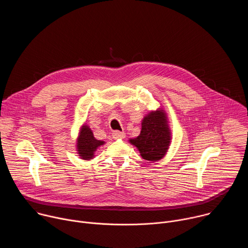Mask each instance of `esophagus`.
Returning a JSON list of instances; mask_svg holds the SVG:
<instances>
[{
    "label": "esophagus",
    "instance_id": "esophagus-1",
    "mask_svg": "<svg viewBox=\"0 0 248 248\" xmlns=\"http://www.w3.org/2000/svg\"><path fill=\"white\" fill-rule=\"evenodd\" d=\"M113 137L115 139H124L125 137V133L124 131H114Z\"/></svg>",
    "mask_w": 248,
    "mask_h": 248
}]
</instances>
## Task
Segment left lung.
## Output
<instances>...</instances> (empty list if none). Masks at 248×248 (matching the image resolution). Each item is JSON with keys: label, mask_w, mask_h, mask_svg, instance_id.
Masks as SVG:
<instances>
[{"label": "left lung", "mask_w": 248, "mask_h": 248, "mask_svg": "<svg viewBox=\"0 0 248 248\" xmlns=\"http://www.w3.org/2000/svg\"><path fill=\"white\" fill-rule=\"evenodd\" d=\"M128 141L146 161L153 163L164 158L171 142V131L166 111L159 108L146 114L141 122L140 134Z\"/></svg>", "instance_id": "obj_1"}]
</instances>
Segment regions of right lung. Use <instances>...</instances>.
Returning a JSON list of instances; mask_svg holds the SVG:
<instances>
[{
  "mask_svg": "<svg viewBox=\"0 0 248 248\" xmlns=\"http://www.w3.org/2000/svg\"><path fill=\"white\" fill-rule=\"evenodd\" d=\"M105 144V141L98 140L94 137L93 131L90 126L86 124H83L78 132L77 138V151L80 159L82 160H92L95 156L96 150Z\"/></svg>",
  "mask_w": 248,
  "mask_h": 248,
  "instance_id": "obj_1",
  "label": "right lung"
}]
</instances>
